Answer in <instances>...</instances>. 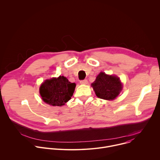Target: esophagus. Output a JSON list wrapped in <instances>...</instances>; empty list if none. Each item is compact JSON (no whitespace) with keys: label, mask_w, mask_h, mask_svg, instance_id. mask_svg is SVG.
Returning a JSON list of instances; mask_svg holds the SVG:
<instances>
[{"label":"esophagus","mask_w":160,"mask_h":160,"mask_svg":"<svg viewBox=\"0 0 160 160\" xmlns=\"http://www.w3.org/2000/svg\"><path fill=\"white\" fill-rule=\"evenodd\" d=\"M80 83L81 84L85 85V84H87V83H88V81H87V80H81V81L80 82Z\"/></svg>","instance_id":"esophagus-1"}]
</instances>
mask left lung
Wrapping results in <instances>:
<instances>
[{
    "instance_id": "obj_1",
    "label": "left lung",
    "mask_w": 160,
    "mask_h": 160,
    "mask_svg": "<svg viewBox=\"0 0 160 160\" xmlns=\"http://www.w3.org/2000/svg\"><path fill=\"white\" fill-rule=\"evenodd\" d=\"M96 95L100 99L112 101L117 98L122 90L120 78L115 75H109L101 72L91 84Z\"/></svg>"
}]
</instances>
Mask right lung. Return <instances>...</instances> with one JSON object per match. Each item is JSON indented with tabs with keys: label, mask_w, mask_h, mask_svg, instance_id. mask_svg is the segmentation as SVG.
I'll return each instance as SVG.
<instances>
[{
	"label": "right lung",
	"mask_w": 160,
	"mask_h": 160,
	"mask_svg": "<svg viewBox=\"0 0 160 160\" xmlns=\"http://www.w3.org/2000/svg\"><path fill=\"white\" fill-rule=\"evenodd\" d=\"M76 84L64 76L45 80L39 88L42 100L53 106H62L69 101L75 91Z\"/></svg>",
	"instance_id": "add662e5"
}]
</instances>
